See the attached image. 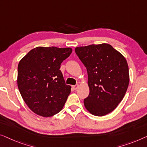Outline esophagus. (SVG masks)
<instances>
[{
    "label": "esophagus",
    "instance_id": "obj_1",
    "mask_svg": "<svg viewBox=\"0 0 147 147\" xmlns=\"http://www.w3.org/2000/svg\"><path fill=\"white\" fill-rule=\"evenodd\" d=\"M78 86H79V85H78V84H76V85H74V86H73V88L74 90H76L78 88Z\"/></svg>",
    "mask_w": 147,
    "mask_h": 147
}]
</instances>
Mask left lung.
Segmentation results:
<instances>
[{
    "instance_id": "1",
    "label": "left lung",
    "mask_w": 147,
    "mask_h": 147,
    "mask_svg": "<svg viewBox=\"0 0 147 147\" xmlns=\"http://www.w3.org/2000/svg\"><path fill=\"white\" fill-rule=\"evenodd\" d=\"M75 53L87 70L90 92L84 107L95 116L109 114L121 102L129 86L127 60L107 43L76 47Z\"/></svg>"
}]
</instances>
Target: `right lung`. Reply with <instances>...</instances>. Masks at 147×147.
Listing matches in <instances>:
<instances>
[{
    "instance_id": "right-lung-1",
    "label": "right lung",
    "mask_w": 147,
    "mask_h": 147,
    "mask_svg": "<svg viewBox=\"0 0 147 147\" xmlns=\"http://www.w3.org/2000/svg\"><path fill=\"white\" fill-rule=\"evenodd\" d=\"M73 49L38 47L30 51L18 65L17 84L22 98L35 114L49 117L63 109L71 93L60 70Z\"/></svg>"
}]
</instances>
